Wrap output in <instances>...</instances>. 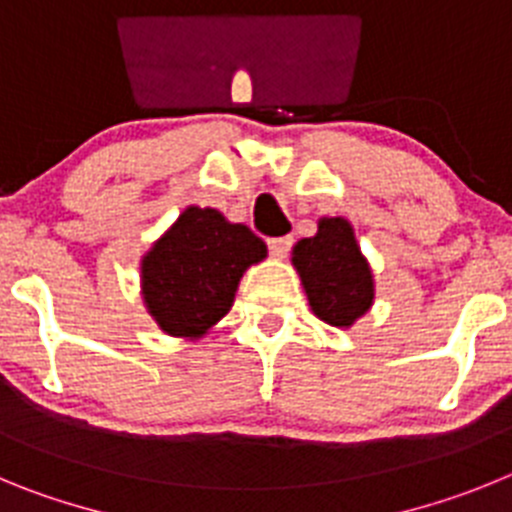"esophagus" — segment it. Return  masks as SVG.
I'll use <instances>...</instances> for the list:
<instances>
[{
	"instance_id": "obj_1",
	"label": "esophagus",
	"mask_w": 512,
	"mask_h": 512,
	"mask_svg": "<svg viewBox=\"0 0 512 512\" xmlns=\"http://www.w3.org/2000/svg\"><path fill=\"white\" fill-rule=\"evenodd\" d=\"M267 247H270V255L273 257H285L290 252V247H293V237H273L267 239Z\"/></svg>"
}]
</instances>
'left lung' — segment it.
I'll list each match as a JSON object with an SVG mask.
<instances>
[{
  "label": "left lung",
  "mask_w": 512,
  "mask_h": 512,
  "mask_svg": "<svg viewBox=\"0 0 512 512\" xmlns=\"http://www.w3.org/2000/svg\"><path fill=\"white\" fill-rule=\"evenodd\" d=\"M308 306L321 321L349 329L375 301V280L354 229L342 216L319 219V232L293 247Z\"/></svg>",
  "instance_id": "1"
}]
</instances>
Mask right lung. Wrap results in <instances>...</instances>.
Returning <instances> with one entry per match:
<instances>
[{
	"label": "right lung",
	"instance_id": "add662e5",
	"mask_svg": "<svg viewBox=\"0 0 512 512\" xmlns=\"http://www.w3.org/2000/svg\"><path fill=\"white\" fill-rule=\"evenodd\" d=\"M265 257V242L250 227L188 206L142 257V301L165 334L199 339L227 316L247 267Z\"/></svg>",
	"mask_w": 512,
	"mask_h": 512
}]
</instances>
